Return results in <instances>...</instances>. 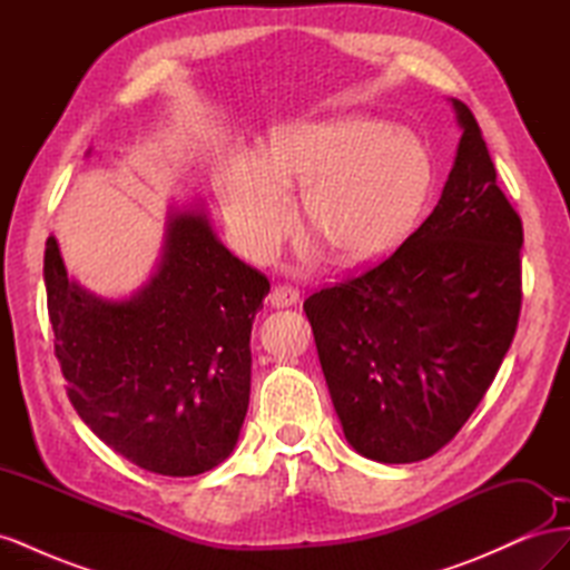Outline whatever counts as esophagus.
I'll return each instance as SVG.
<instances>
[{
    "instance_id": "obj_1",
    "label": "esophagus",
    "mask_w": 570,
    "mask_h": 570,
    "mask_svg": "<svg viewBox=\"0 0 570 570\" xmlns=\"http://www.w3.org/2000/svg\"><path fill=\"white\" fill-rule=\"evenodd\" d=\"M297 299H299V289H297L295 285H287V283L275 285V287L271 289V295H268L271 306H278V308L297 304Z\"/></svg>"
}]
</instances>
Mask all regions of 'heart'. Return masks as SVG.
<instances>
[{
    "label": "heart",
    "mask_w": 570,
    "mask_h": 570,
    "mask_svg": "<svg viewBox=\"0 0 570 570\" xmlns=\"http://www.w3.org/2000/svg\"><path fill=\"white\" fill-rule=\"evenodd\" d=\"M433 166L406 130L373 118L275 128L258 157L239 154L220 176L228 226L252 254H268L289 228V189L302 187L306 230L342 264L396 247L428 197Z\"/></svg>",
    "instance_id": "obj_1"
}]
</instances>
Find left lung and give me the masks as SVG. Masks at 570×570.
Here are the masks:
<instances>
[{"label":"left lung","mask_w":570,"mask_h":570,"mask_svg":"<svg viewBox=\"0 0 570 570\" xmlns=\"http://www.w3.org/2000/svg\"><path fill=\"white\" fill-rule=\"evenodd\" d=\"M442 197L381 264L306 297L344 438L383 463L433 456L471 419L521 316L523 223L473 111Z\"/></svg>","instance_id":"1"}]
</instances>
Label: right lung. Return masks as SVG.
I'll use <instances>...</instances> for the list:
<instances>
[{
  "label": "right lung",
  "mask_w": 570,
  "mask_h": 570,
  "mask_svg": "<svg viewBox=\"0 0 570 570\" xmlns=\"http://www.w3.org/2000/svg\"><path fill=\"white\" fill-rule=\"evenodd\" d=\"M45 287L66 394L101 442L174 478L233 452L249 406L252 321L271 283L218 243L202 212L170 216L159 271L126 302L68 281L55 237Z\"/></svg>",
  "instance_id": "1"
}]
</instances>
